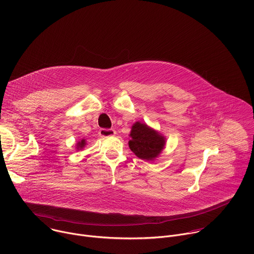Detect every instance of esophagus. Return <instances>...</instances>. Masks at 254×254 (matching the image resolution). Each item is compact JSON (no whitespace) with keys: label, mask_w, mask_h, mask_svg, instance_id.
<instances>
[{"label":"esophagus","mask_w":254,"mask_h":254,"mask_svg":"<svg viewBox=\"0 0 254 254\" xmlns=\"http://www.w3.org/2000/svg\"><path fill=\"white\" fill-rule=\"evenodd\" d=\"M117 134V131L113 128H101L99 130V135L100 136H103V137H106V136H113Z\"/></svg>","instance_id":"1"}]
</instances>
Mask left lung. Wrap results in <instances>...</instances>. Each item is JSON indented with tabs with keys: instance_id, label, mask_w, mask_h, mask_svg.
Masks as SVG:
<instances>
[{
	"instance_id": "left-lung-1",
	"label": "left lung",
	"mask_w": 254,
	"mask_h": 254,
	"mask_svg": "<svg viewBox=\"0 0 254 254\" xmlns=\"http://www.w3.org/2000/svg\"><path fill=\"white\" fill-rule=\"evenodd\" d=\"M129 136L128 147L131 152L137 158L146 161H154L166 144L164 135L139 122L132 125Z\"/></svg>"
}]
</instances>
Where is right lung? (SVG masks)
<instances>
[{
    "label": "right lung",
    "instance_id": "obj_1",
    "mask_svg": "<svg viewBox=\"0 0 254 254\" xmlns=\"http://www.w3.org/2000/svg\"><path fill=\"white\" fill-rule=\"evenodd\" d=\"M85 144H86V140H85L84 138H82L80 141H78V142H77V144H76V149H77V150H81V149H83V148H84Z\"/></svg>",
    "mask_w": 254,
    "mask_h": 254
}]
</instances>
